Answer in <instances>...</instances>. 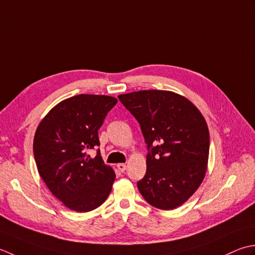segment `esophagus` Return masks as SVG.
Here are the masks:
<instances>
[{
    "instance_id": "obj_1",
    "label": "esophagus",
    "mask_w": 255,
    "mask_h": 255,
    "mask_svg": "<svg viewBox=\"0 0 255 255\" xmlns=\"http://www.w3.org/2000/svg\"><path fill=\"white\" fill-rule=\"evenodd\" d=\"M117 167H118L119 170L122 171V173H124V171H126V169H127V165L123 164V163H120V164L117 165Z\"/></svg>"
}]
</instances>
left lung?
Wrapping results in <instances>:
<instances>
[{"mask_svg": "<svg viewBox=\"0 0 255 255\" xmlns=\"http://www.w3.org/2000/svg\"><path fill=\"white\" fill-rule=\"evenodd\" d=\"M141 127L147 145L146 173L137 188L149 205L171 210L183 205L204 180L209 129L188 99L164 90L118 97Z\"/></svg>", "mask_w": 255, "mask_h": 255, "instance_id": "1", "label": "left lung"}]
</instances>
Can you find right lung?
I'll use <instances>...</instances> for the list:
<instances>
[{
    "instance_id": "obj_1",
    "label": "right lung",
    "mask_w": 255,
    "mask_h": 255,
    "mask_svg": "<svg viewBox=\"0 0 255 255\" xmlns=\"http://www.w3.org/2000/svg\"><path fill=\"white\" fill-rule=\"evenodd\" d=\"M117 102L109 96L71 97L51 109L36 129L33 149L38 173L71 210L91 211L111 193L113 169L103 162L100 149L95 158L87 150L100 145L98 129Z\"/></svg>"
}]
</instances>
